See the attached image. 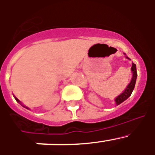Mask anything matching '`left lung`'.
<instances>
[{
    "label": "left lung",
    "mask_w": 155,
    "mask_h": 155,
    "mask_svg": "<svg viewBox=\"0 0 155 155\" xmlns=\"http://www.w3.org/2000/svg\"><path fill=\"white\" fill-rule=\"evenodd\" d=\"M127 59L130 60L129 57H126ZM131 71L133 73L132 79H131L130 84L127 85V87H126V89L124 90V92L120 94V95L116 97L115 98V102H116V104L117 105L121 104L122 102H124L125 100H127L129 97L130 96L131 94H132L133 91L134 89V87H135V84H136V80H137V68H136V64L132 63V68H131Z\"/></svg>",
    "instance_id": "obj_1"
}]
</instances>
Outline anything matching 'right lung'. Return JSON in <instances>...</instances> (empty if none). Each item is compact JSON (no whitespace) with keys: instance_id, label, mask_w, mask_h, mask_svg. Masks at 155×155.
I'll list each match as a JSON object with an SVG mask.
<instances>
[{"instance_id":"obj_1","label":"right lung","mask_w":155,"mask_h":155,"mask_svg":"<svg viewBox=\"0 0 155 155\" xmlns=\"http://www.w3.org/2000/svg\"><path fill=\"white\" fill-rule=\"evenodd\" d=\"M14 97H15V96H14ZM15 100H16V101H17L18 102H19V103L21 104V102H20V101H19V100L18 99V98H16V97H15ZM23 106H24V105H23ZM24 107H25V106H24ZM25 108H26V109H28V107H26V106H25Z\"/></svg>"}]
</instances>
